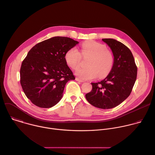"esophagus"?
<instances>
[{
  "instance_id": "1",
  "label": "esophagus",
  "mask_w": 155,
  "mask_h": 155,
  "mask_svg": "<svg viewBox=\"0 0 155 155\" xmlns=\"http://www.w3.org/2000/svg\"><path fill=\"white\" fill-rule=\"evenodd\" d=\"M75 80H76L77 81H80V82H83V81H84L83 80H82L80 79L79 78H75Z\"/></svg>"
}]
</instances>
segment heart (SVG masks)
Wrapping results in <instances>:
<instances>
[{
	"mask_svg": "<svg viewBox=\"0 0 155 155\" xmlns=\"http://www.w3.org/2000/svg\"><path fill=\"white\" fill-rule=\"evenodd\" d=\"M81 56L89 58L86 68L77 70L76 75L83 80H91L97 77L104 78L111 71L114 57L107 51L104 44L94 41H86L82 43L80 53L75 48L68 50L65 54V61L72 69H77L80 64Z\"/></svg>",
	"mask_w": 155,
	"mask_h": 155,
	"instance_id": "1",
	"label": "heart"
}]
</instances>
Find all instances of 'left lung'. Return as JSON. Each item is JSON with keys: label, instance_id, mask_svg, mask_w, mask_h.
Masks as SVG:
<instances>
[{"label": "left lung", "instance_id": "left-lung-1", "mask_svg": "<svg viewBox=\"0 0 155 155\" xmlns=\"http://www.w3.org/2000/svg\"><path fill=\"white\" fill-rule=\"evenodd\" d=\"M102 40L113 52V67L104 80L91 83L92 90L85 97L92 105L108 109L118 105L130 95L136 80L137 68L130 50L123 43L112 38Z\"/></svg>", "mask_w": 155, "mask_h": 155}]
</instances>
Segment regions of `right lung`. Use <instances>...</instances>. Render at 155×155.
Instances as JSON below:
<instances>
[{
  "mask_svg": "<svg viewBox=\"0 0 155 155\" xmlns=\"http://www.w3.org/2000/svg\"><path fill=\"white\" fill-rule=\"evenodd\" d=\"M78 43L69 37H54L30 50L21 64L20 83L32 104L50 108L61 100L66 83L75 79L65 54Z\"/></svg>",
  "mask_w": 155,
  "mask_h": 155,
  "instance_id": "right-lung-1",
  "label": "right lung"
}]
</instances>
